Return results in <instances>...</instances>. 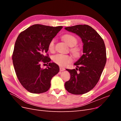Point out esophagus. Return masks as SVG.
Returning <instances> with one entry per match:
<instances>
[{
    "label": "esophagus",
    "mask_w": 121,
    "mask_h": 121,
    "mask_svg": "<svg viewBox=\"0 0 121 121\" xmlns=\"http://www.w3.org/2000/svg\"><path fill=\"white\" fill-rule=\"evenodd\" d=\"M60 71H61V72L64 71L65 70V69L64 68H63V67H60Z\"/></svg>",
    "instance_id": "obj_1"
}]
</instances>
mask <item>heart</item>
<instances>
[{"mask_svg": "<svg viewBox=\"0 0 121 121\" xmlns=\"http://www.w3.org/2000/svg\"><path fill=\"white\" fill-rule=\"evenodd\" d=\"M63 38L65 43L71 47L75 46L78 42V40L77 38L71 34L65 35L63 36ZM54 43L55 39H52L50 41L48 45L49 49L50 50L52 51L54 49ZM72 51L73 53L76 56H78L80 53L79 49L78 48H76V47L73 48L72 49ZM53 60L55 63L60 65V66H65L69 63H71L73 61V58L72 56H69V55L59 53L53 56Z\"/></svg>", "mask_w": 121, "mask_h": 121, "instance_id": "heart-1", "label": "heart"}]
</instances>
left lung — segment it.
I'll return each mask as SVG.
<instances>
[{
    "label": "left lung",
    "mask_w": 121,
    "mask_h": 121,
    "mask_svg": "<svg viewBox=\"0 0 121 121\" xmlns=\"http://www.w3.org/2000/svg\"><path fill=\"white\" fill-rule=\"evenodd\" d=\"M81 38L83 54L74 65L76 69H66L71 78L65 84V88L73 94H83L96 85L107 61L106 48L101 36L87 25H78L65 28ZM78 70V71H77Z\"/></svg>",
    "instance_id": "obj_1"
}]
</instances>
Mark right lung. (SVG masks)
Wrapping results in <instances>:
<instances>
[{
	"label": "right lung",
	"mask_w": 121,
	"mask_h": 121,
	"mask_svg": "<svg viewBox=\"0 0 121 121\" xmlns=\"http://www.w3.org/2000/svg\"><path fill=\"white\" fill-rule=\"evenodd\" d=\"M62 28L35 24L18 36L12 56L13 65L20 82L29 92H46L50 88L52 78L59 72L58 65L50 63V58L45 54L50 41ZM41 62L47 63L48 67L41 69Z\"/></svg>",
	"instance_id": "1"
}]
</instances>
